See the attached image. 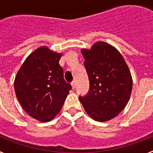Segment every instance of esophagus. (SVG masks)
<instances>
[{"mask_svg":"<svg viewBox=\"0 0 153 153\" xmlns=\"http://www.w3.org/2000/svg\"><path fill=\"white\" fill-rule=\"evenodd\" d=\"M71 86H72L73 89H74L76 87V82L75 81H73L72 83H71Z\"/></svg>","mask_w":153,"mask_h":153,"instance_id":"34e87169","label":"esophagus"}]
</instances>
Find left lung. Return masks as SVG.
<instances>
[{
    "label": "left lung",
    "instance_id": "obj_1",
    "mask_svg": "<svg viewBox=\"0 0 153 153\" xmlns=\"http://www.w3.org/2000/svg\"><path fill=\"white\" fill-rule=\"evenodd\" d=\"M90 89L79 99L93 120L105 122L117 117L126 106L132 79L123 57L115 47L98 42L90 50H82Z\"/></svg>",
    "mask_w": 153,
    "mask_h": 153
}]
</instances>
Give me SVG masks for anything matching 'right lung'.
I'll use <instances>...</instances> for the list:
<instances>
[{
	"mask_svg": "<svg viewBox=\"0 0 153 153\" xmlns=\"http://www.w3.org/2000/svg\"><path fill=\"white\" fill-rule=\"evenodd\" d=\"M61 56L40 47L25 60L15 77L14 90L23 109L41 122L56 117L72 89L63 78Z\"/></svg>",
	"mask_w": 153,
	"mask_h": 153,
	"instance_id": "1",
	"label": "right lung"
}]
</instances>
